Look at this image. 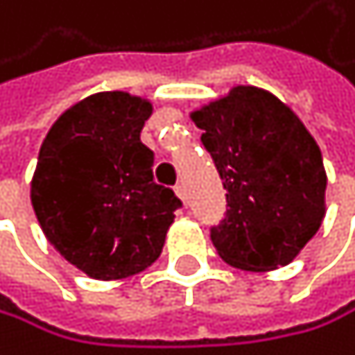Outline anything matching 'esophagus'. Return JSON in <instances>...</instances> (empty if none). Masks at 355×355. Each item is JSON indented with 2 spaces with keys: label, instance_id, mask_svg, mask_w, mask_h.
Returning a JSON list of instances; mask_svg holds the SVG:
<instances>
[{
  "label": "esophagus",
  "instance_id": "obj_1",
  "mask_svg": "<svg viewBox=\"0 0 355 355\" xmlns=\"http://www.w3.org/2000/svg\"><path fill=\"white\" fill-rule=\"evenodd\" d=\"M174 192H176V196H179L181 200H185V185L183 183H176L174 185Z\"/></svg>",
  "mask_w": 355,
  "mask_h": 355
}]
</instances>
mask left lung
Segmentation results:
<instances>
[{"label":"left lung","mask_w":355,"mask_h":355,"mask_svg":"<svg viewBox=\"0 0 355 355\" xmlns=\"http://www.w3.org/2000/svg\"><path fill=\"white\" fill-rule=\"evenodd\" d=\"M192 119L227 189V214L209 231L218 255L255 272L290 264L325 216L327 176L312 135L257 87H233Z\"/></svg>","instance_id":"left-lung-1"}]
</instances>
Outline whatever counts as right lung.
<instances>
[{"label": "right lung", "instance_id": "obj_1", "mask_svg": "<svg viewBox=\"0 0 355 355\" xmlns=\"http://www.w3.org/2000/svg\"><path fill=\"white\" fill-rule=\"evenodd\" d=\"M150 111L148 100L104 91L62 113L41 146L34 214L49 244L94 279L150 266L183 207L153 179L155 153L139 139Z\"/></svg>", "mask_w": 355, "mask_h": 355}]
</instances>
